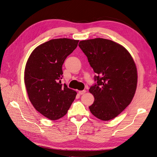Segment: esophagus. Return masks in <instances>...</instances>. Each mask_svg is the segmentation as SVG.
<instances>
[{"label":"esophagus","mask_w":157,"mask_h":157,"mask_svg":"<svg viewBox=\"0 0 157 157\" xmlns=\"http://www.w3.org/2000/svg\"><path fill=\"white\" fill-rule=\"evenodd\" d=\"M86 92V90H81V91H78V93H79V94H80V95H82V94H85Z\"/></svg>","instance_id":"obj_1"}]
</instances>
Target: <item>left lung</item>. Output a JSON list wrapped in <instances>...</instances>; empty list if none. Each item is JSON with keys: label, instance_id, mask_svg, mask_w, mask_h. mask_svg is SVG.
I'll return each instance as SVG.
<instances>
[{"label": "left lung", "instance_id": "8db88e82", "mask_svg": "<svg viewBox=\"0 0 157 157\" xmlns=\"http://www.w3.org/2000/svg\"><path fill=\"white\" fill-rule=\"evenodd\" d=\"M78 46L96 73L90 87L95 100L90 112L102 121L117 117L131 103L137 87L136 66L122 45L101 38L80 41Z\"/></svg>", "mask_w": 157, "mask_h": 157}]
</instances>
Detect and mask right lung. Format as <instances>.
Wrapping results in <instances>:
<instances>
[{
    "label": "right lung",
    "mask_w": 157,
    "mask_h": 157,
    "mask_svg": "<svg viewBox=\"0 0 157 157\" xmlns=\"http://www.w3.org/2000/svg\"><path fill=\"white\" fill-rule=\"evenodd\" d=\"M78 40L52 39L37 46L28 59L25 84L28 96L37 111L50 120L67 113L77 92L61 84L62 65L77 48Z\"/></svg>",
    "instance_id": "1"
}]
</instances>
